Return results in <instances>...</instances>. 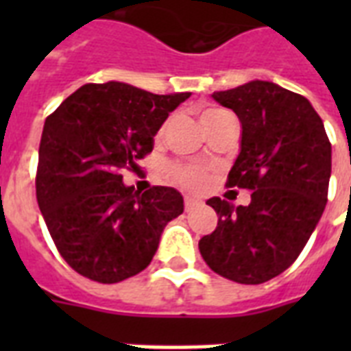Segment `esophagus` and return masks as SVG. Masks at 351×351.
<instances>
[{"instance_id": "34e87169", "label": "esophagus", "mask_w": 351, "mask_h": 351, "mask_svg": "<svg viewBox=\"0 0 351 351\" xmlns=\"http://www.w3.org/2000/svg\"><path fill=\"white\" fill-rule=\"evenodd\" d=\"M197 206H200V200H198V198L189 197V195L184 197V208H186V211H191V209H195Z\"/></svg>"}]
</instances>
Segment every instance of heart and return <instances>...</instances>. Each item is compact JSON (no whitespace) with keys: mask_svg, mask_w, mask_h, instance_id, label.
I'll list each match as a JSON object with an SVG mask.
<instances>
[{"mask_svg":"<svg viewBox=\"0 0 351 351\" xmlns=\"http://www.w3.org/2000/svg\"><path fill=\"white\" fill-rule=\"evenodd\" d=\"M224 109H208L202 112L204 127L215 121L217 118L224 117ZM167 176L176 186L189 189V191H200L209 180V169L200 164H187V162H173L167 165Z\"/></svg>","mask_w":351,"mask_h":351,"instance_id":"1","label":"heart"}]
</instances>
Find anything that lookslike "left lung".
<instances>
[{
	"label": "left lung",
	"mask_w": 351,
	"mask_h": 351,
	"mask_svg": "<svg viewBox=\"0 0 351 351\" xmlns=\"http://www.w3.org/2000/svg\"><path fill=\"white\" fill-rule=\"evenodd\" d=\"M213 98L242 123L240 154L226 186L250 189L251 202L209 198L219 222L198 250L220 277L262 284L297 261L321 220L332 143L310 101L271 82L255 80Z\"/></svg>",
	"instance_id": "8db88e82"
}]
</instances>
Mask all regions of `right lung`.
<instances>
[{"instance_id":"1","label":"right lung","mask_w":351,"mask_h":351,"mask_svg":"<svg viewBox=\"0 0 351 351\" xmlns=\"http://www.w3.org/2000/svg\"><path fill=\"white\" fill-rule=\"evenodd\" d=\"M189 96L87 84L47 117L36 198L56 250L76 273L114 284L151 264L184 200L173 187H125L121 171H138L160 125Z\"/></svg>"}]
</instances>
